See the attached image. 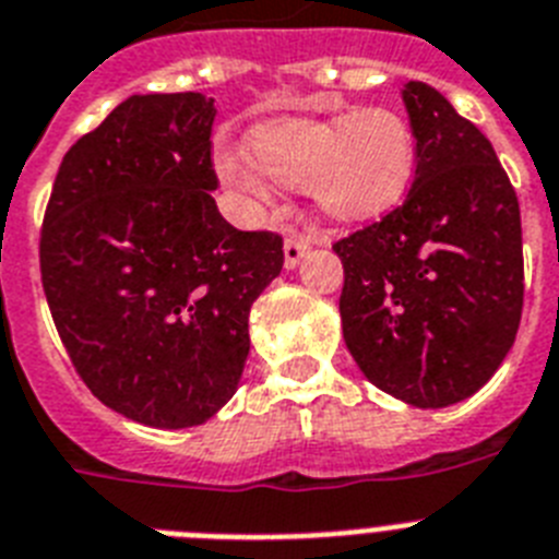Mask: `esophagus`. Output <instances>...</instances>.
Instances as JSON below:
<instances>
[{
	"instance_id": "esophagus-1",
	"label": "esophagus",
	"mask_w": 559,
	"mask_h": 559,
	"mask_svg": "<svg viewBox=\"0 0 559 559\" xmlns=\"http://www.w3.org/2000/svg\"><path fill=\"white\" fill-rule=\"evenodd\" d=\"M314 245H320L318 236H312V233H289L284 241V264L286 270H293V266L300 264V259L307 255L309 250H312Z\"/></svg>"
}]
</instances>
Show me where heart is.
<instances>
[{
    "label": "heart",
    "mask_w": 559,
    "mask_h": 559,
    "mask_svg": "<svg viewBox=\"0 0 559 559\" xmlns=\"http://www.w3.org/2000/svg\"><path fill=\"white\" fill-rule=\"evenodd\" d=\"M250 154L219 152L216 174L250 207L273 202L275 187L307 188L320 213L362 222L405 197L416 168V134L405 115L366 106L323 120H278L250 132Z\"/></svg>",
    "instance_id": "1"
}]
</instances>
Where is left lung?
Returning a JSON list of instances; mask_svg holds the SVG:
<instances>
[{
  "label": "left lung",
  "mask_w": 559,
  "mask_h": 559,
  "mask_svg": "<svg viewBox=\"0 0 559 559\" xmlns=\"http://www.w3.org/2000/svg\"><path fill=\"white\" fill-rule=\"evenodd\" d=\"M402 100L414 186L334 245L340 320L368 382L414 407H448L487 385L521 326V207L492 143L441 92L407 81Z\"/></svg>",
  "instance_id": "left-lung-1"
}]
</instances>
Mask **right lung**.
<instances>
[{"instance_id": "obj_1", "label": "right lung", "mask_w": 559, "mask_h": 559, "mask_svg": "<svg viewBox=\"0 0 559 559\" xmlns=\"http://www.w3.org/2000/svg\"><path fill=\"white\" fill-rule=\"evenodd\" d=\"M213 98L132 95L61 159L41 284L72 366L126 419L179 430L239 388L278 233L236 230L211 191Z\"/></svg>"}]
</instances>
